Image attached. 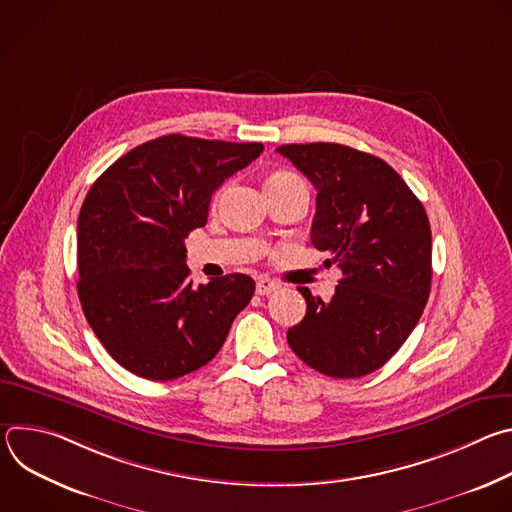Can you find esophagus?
Instances as JSON below:
<instances>
[{"label": "esophagus", "instance_id": "1", "mask_svg": "<svg viewBox=\"0 0 512 512\" xmlns=\"http://www.w3.org/2000/svg\"><path fill=\"white\" fill-rule=\"evenodd\" d=\"M279 285L273 281V279H267V277H261V279H257V294L259 296H269L271 291H275Z\"/></svg>", "mask_w": 512, "mask_h": 512}]
</instances>
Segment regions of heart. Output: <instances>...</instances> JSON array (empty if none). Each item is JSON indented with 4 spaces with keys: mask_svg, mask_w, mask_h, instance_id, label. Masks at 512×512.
Returning a JSON list of instances; mask_svg holds the SVG:
<instances>
[{
    "mask_svg": "<svg viewBox=\"0 0 512 512\" xmlns=\"http://www.w3.org/2000/svg\"><path fill=\"white\" fill-rule=\"evenodd\" d=\"M298 184H304V182H302L296 174L285 172V170L273 172V174L267 178V190H273V188H289V186H298Z\"/></svg>",
    "mask_w": 512,
    "mask_h": 512,
    "instance_id": "1",
    "label": "heart"
}]
</instances>
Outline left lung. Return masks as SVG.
Here are the masks:
<instances>
[{"mask_svg": "<svg viewBox=\"0 0 512 512\" xmlns=\"http://www.w3.org/2000/svg\"><path fill=\"white\" fill-rule=\"evenodd\" d=\"M277 152L318 190L312 245L340 271L330 302L298 287L308 310L287 342L334 379L377 369L417 326L431 289V229L423 204L381 158L340 143H287Z\"/></svg>", "mask_w": 512, "mask_h": 512, "instance_id": "obj_1", "label": "left lung"}]
</instances>
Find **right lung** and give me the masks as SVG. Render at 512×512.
Segmentation results:
<instances>
[{"label":"right lung","mask_w":512,"mask_h":512,"mask_svg":"<svg viewBox=\"0 0 512 512\" xmlns=\"http://www.w3.org/2000/svg\"><path fill=\"white\" fill-rule=\"evenodd\" d=\"M261 152L263 143L172 133L137 145L91 186L77 231L79 300L129 373L172 381L198 371L251 302L255 281L243 273L192 285L184 239L206 225L214 190Z\"/></svg>","instance_id":"right-lung-1"}]
</instances>
